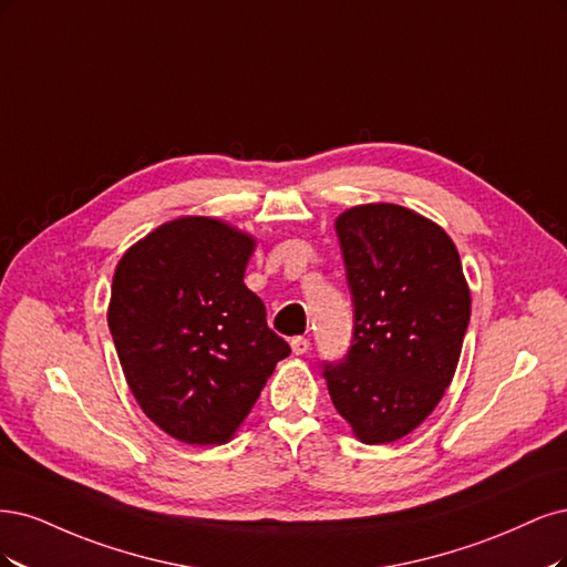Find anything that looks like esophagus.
I'll list each match as a JSON object with an SVG mask.
<instances>
[{
  "mask_svg": "<svg viewBox=\"0 0 567 567\" xmlns=\"http://www.w3.org/2000/svg\"><path fill=\"white\" fill-rule=\"evenodd\" d=\"M308 349H310V341L306 337H295V339H291V351H295L297 355L308 353Z\"/></svg>",
  "mask_w": 567,
  "mask_h": 567,
  "instance_id": "obj_1",
  "label": "esophagus"
}]
</instances>
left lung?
Masks as SVG:
<instances>
[{
    "label": "left lung",
    "mask_w": 567,
    "mask_h": 567,
    "mask_svg": "<svg viewBox=\"0 0 567 567\" xmlns=\"http://www.w3.org/2000/svg\"><path fill=\"white\" fill-rule=\"evenodd\" d=\"M353 297V337L322 360L337 412L362 443L414 431L441 403L460 362L471 297L447 233L398 205H364L337 218Z\"/></svg>",
    "instance_id": "1"
}]
</instances>
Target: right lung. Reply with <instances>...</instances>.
I'll return each instance as SVG.
<instances>
[{
	"mask_svg": "<svg viewBox=\"0 0 567 567\" xmlns=\"http://www.w3.org/2000/svg\"><path fill=\"white\" fill-rule=\"evenodd\" d=\"M249 235L205 216L164 224L124 254L107 327L141 410L176 441L221 445L289 343L243 282Z\"/></svg>",
	"mask_w": 567,
	"mask_h": 567,
	"instance_id": "obj_1",
	"label": "right lung"
}]
</instances>
